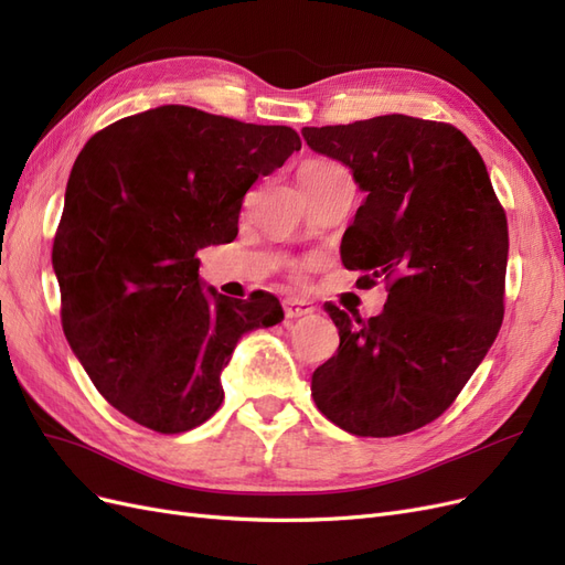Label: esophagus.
<instances>
[{"label": "esophagus", "mask_w": 565, "mask_h": 565, "mask_svg": "<svg viewBox=\"0 0 565 565\" xmlns=\"http://www.w3.org/2000/svg\"><path fill=\"white\" fill-rule=\"evenodd\" d=\"M313 311H316V306H313L311 301L299 299V297H289V299H285V316H287L289 320L303 318V316H309V313H313Z\"/></svg>", "instance_id": "34e87169"}]
</instances>
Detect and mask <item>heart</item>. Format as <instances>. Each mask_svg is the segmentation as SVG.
Returning a JSON list of instances; mask_svg holds the SVG:
<instances>
[{
	"instance_id": "heart-1",
	"label": "heart",
	"mask_w": 565,
	"mask_h": 565,
	"mask_svg": "<svg viewBox=\"0 0 565 565\" xmlns=\"http://www.w3.org/2000/svg\"><path fill=\"white\" fill-rule=\"evenodd\" d=\"M337 174H347L344 167H339L337 162L328 160H309L299 167V185L301 191H313V188L322 185L324 181H330Z\"/></svg>"
}]
</instances>
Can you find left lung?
<instances>
[{"label": "left lung", "mask_w": 565, "mask_h": 565, "mask_svg": "<svg viewBox=\"0 0 565 565\" xmlns=\"http://www.w3.org/2000/svg\"><path fill=\"white\" fill-rule=\"evenodd\" d=\"M301 134L365 193L341 264L363 273V287L388 282L370 320L324 303L339 351L313 372L311 396L353 436L409 434L446 413L500 332L504 210L483 158L452 125L382 115Z\"/></svg>", "instance_id": "8db88e82"}]
</instances>
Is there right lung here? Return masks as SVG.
<instances>
[{"label":"right lung","mask_w":565,"mask_h":565,"mask_svg":"<svg viewBox=\"0 0 565 565\" xmlns=\"http://www.w3.org/2000/svg\"><path fill=\"white\" fill-rule=\"evenodd\" d=\"M299 148L289 127L188 106L122 117L84 143L51 252L61 320L100 396L136 424L207 422L237 339L285 318L268 292L204 287L195 254L233 241L249 185Z\"/></svg>","instance_id":"1"}]
</instances>
